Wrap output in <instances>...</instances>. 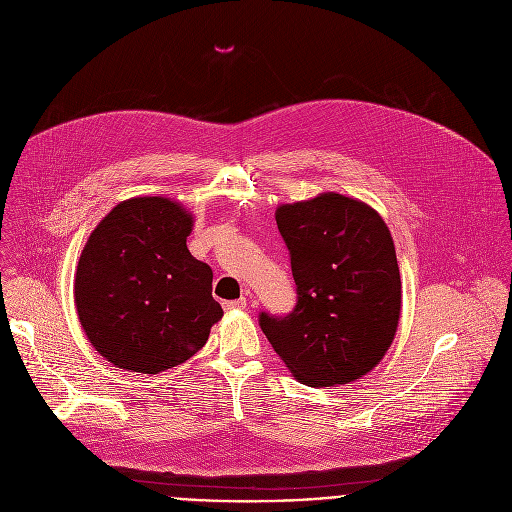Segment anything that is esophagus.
I'll list each match as a JSON object with an SVG mask.
<instances>
[{
    "mask_svg": "<svg viewBox=\"0 0 512 512\" xmlns=\"http://www.w3.org/2000/svg\"><path fill=\"white\" fill-rule=\"evenodd\" d=\"M225 310H245L247 308V300L239 298V300H231V302H223Z\"/></svg>",
    "mask_w": 512,
    "mask_h": 512,
    "instance_id": "1",
    "label": "esophagus"
}]
</instances>
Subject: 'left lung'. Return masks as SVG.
<instances>
[{
  "instance_id": "8db88e82",
  "label": "left lung",
  "mask_w": 512,
  "mask_h": 512,
  "mask_svg": "<svg viewBox=\"0 0 512 512\" xmlns=\"http://www.w3.org/2000/svg\"><path fill=\"white\" fill-rule=\"evenodd\" d=\"M298 304L259 324L289 373L308 387H338L371 373L401 316V275L381 214L358 198L322 192L279 204Z\"/></svg>"
}]
</instances>
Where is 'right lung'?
Returning <instances> with one entry per match:
<instances>
[{
  "mask_svg": "<svg viewBox=\"0 0 512 512\" xmlns=\"http://www.w3.org/2000/svg\"><path fill=\"white\" fill-rule=\"evenodd\" d=\"M194 214L166 196H133L89 235L75 306L93 348L117 369L158 375L194 356L223 318L212 269L186 247Z\"/></svg>",
  "mask_w": 512,
  "mask_h": 512,
  "instance_id": "1",
  "label": "right lung"
}]
</instances>
